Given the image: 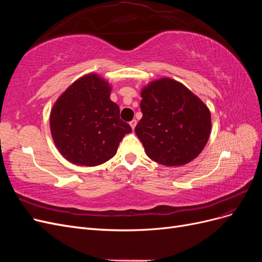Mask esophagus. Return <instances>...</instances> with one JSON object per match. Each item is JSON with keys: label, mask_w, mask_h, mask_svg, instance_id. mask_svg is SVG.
Listing matches in <instances>:
<instances>
[{"label": "esophagus", "mask_w": 262, "mask_h": 262, "mask_svg": "<svg viewBox=\"0 0 262 262\" xmlns=\"http://www.w3.org/2000/svg\"><path fill=\"white\" fill-rule=\"evenodd\" d=\"M130 125H131V128L134 130V128H136V125H137V120L130 121Z\"/></svg>", "instance_id": "obj_1"}]
</instances>
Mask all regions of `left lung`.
I'll return each instance as SVG.
<instances>
[{
    "label": "left lung",
    "instance_id": "1",
    "mask_svg": "<svg viewBox=\"0 0 262 262\" xmlns=\"http://www.w3.org/2000/svg\"><path fill=\"white\" fill-rule=\"evenodd\" d=\"M136 133L146 155L165 166L185 165L201 153L211 132L209 108L185 85L164 77L141 92Z\"/></svg>",
    "mask_w": 262,
    "mask_h": 262
}]
</instances>
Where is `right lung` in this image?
<instances>
[{"mask_svg":"<svg viewBox=\"0 0 262 262\" xmlns=\"http://www.w3.org/2000/svg\"><path fill=\"white\" fill-rule=\"evenodd\" d=\"M112 87L97 74L78 78L55 101L50 115L52 139L71 163L97 166L117 153L131 126L110 100Z\"/></svg>","mask_w":262,"mask_h":262,"instance_id":"add662e5","label":"right lung"}]
</instances>
